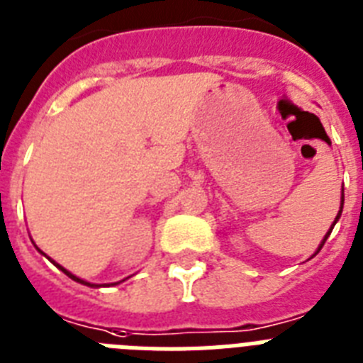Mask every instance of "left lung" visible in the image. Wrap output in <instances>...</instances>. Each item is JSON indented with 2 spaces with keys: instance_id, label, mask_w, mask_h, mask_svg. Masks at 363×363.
Returning <instances> with one entry per match:
<instances>
[{
  "instance_id": "8db88e82",
  "label": "left lung",
  "mask_w": 363,
  "mask_h": 363,
  "mask_svg": "<svg viewBox=\"0 0 363 363\" xmlns=\"http://www.w3.org/2000/svg\"><path fill=\"white\" fill-rule=\"evenodd\" d=\"M342 208H343V197H342ZM342 208H340L338 216H336V219H334L333 226H330V230H329V232H327V234H325V238H323V241H321V245H320V248H318V250H321V247H323V245H325L327 238H329V235H330V232H333V228H334V225H336V220H338V219H340V216H342Z\"/></svg>"
}]
</instances>
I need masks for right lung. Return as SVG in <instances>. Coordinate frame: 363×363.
<instances>
[{"label":"right lung","instance_id":"obj_1","mask_svg":"<svg viewBox=\"0 0 363 363\" xmlns=\"http://www.w3.org/2000/svg\"><path fill=\"white\" fill-rule=\"evenodd\" d=\"M38 250H40V248H38ZM42 254H43V252H42ZM55 264H56V267H58V269H60V270H62V272H64V274H67V276H69V277H71V279H74V281L82 283V285H87V286H99V285H93V283H87V281H84V279H80V277H77V276H72V274H71V272H67V270H65V269H64V267H60V264H58V263H55Z\"/></svg>","mask_w":363,"mask_h":363}]
</instances>
